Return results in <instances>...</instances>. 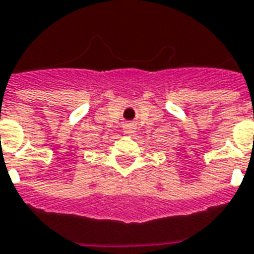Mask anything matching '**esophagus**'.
I'll return each mask as SVG.
<instances>
[{
	"label": "esophagus",
	"mask_w": 254,
	"mask_h": 254,
	"mask_svg": "<svg viewBox=\"0 0 254 254\" xmlns=\"http://www.w3.org/2000/svg\"><path fill=\"white\" fill-rule=\"evenodd\" d=\"M124 129H125V134H127V136H133L136 133V125L133 122L124 124Z\"/></svg>",
	"instance_id": "1"
}]
</instances>
